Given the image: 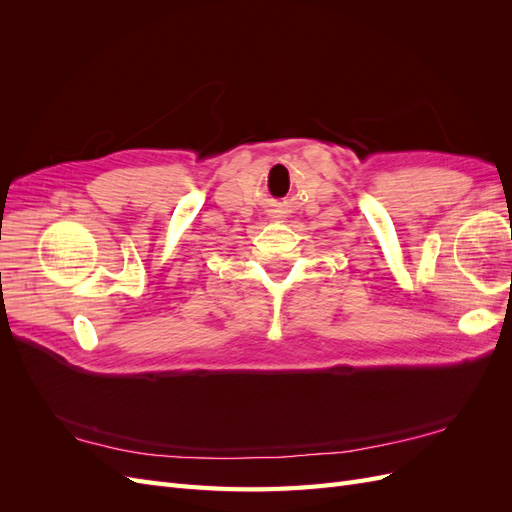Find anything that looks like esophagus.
<instances>
[{"instance_id":"1","label":"esophagus","mask_w":512,"mask_h":512,"mask_svg":"<svg viewBox=\"0 0 512 512\" xmlns=\"http://www.w3.org/2000/svg\"><path fill=\"white\" fill-rule=\"evenodd\" d=\"M282 213H284L282 209H271V215H273V218H284Z\"/></svg>"}]
</instances>
